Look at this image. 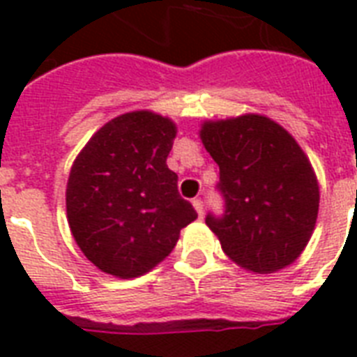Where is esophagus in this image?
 I'll return each instance as SVG.
<instances>
[{
	"instance_id": "34e87169",
	"label": "esophagus",
	"mask_w": 357,
	"mask_h": 357,
	"mask_svg": "<svg viewBox=\"0 0 357 357\" xmlns=\"http://www.w3.org/2000/svg\"><path fill=\"white\" fill-rule=\"evenodd\" d=\"M192 206H195L196 213H198L200 217H204V200H202V198H195V200H192Z\"/></svg>"
}]
</instances>
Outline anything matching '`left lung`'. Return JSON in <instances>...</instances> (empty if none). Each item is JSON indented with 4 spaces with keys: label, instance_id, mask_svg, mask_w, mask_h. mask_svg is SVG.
<instances>
[{
    "label": "left lung",
    "instance_id": "left-lung-1",
    "mask_svg": "<svg viewBox=\"0 0 357 357\" xmlns=\"http://www.w3.org/2000/svg\"><path fill=\"white\" fill-rule=\"evenodd\" d=\"M200 135L220 168L224 211L207 213L206 224L224 254L259 274L291 265L319 213L315 172L296 140L259 114L207 122Z\"/></svg>",
    "mask_w": 357,
    "mask_h": 357
}]
</instances>
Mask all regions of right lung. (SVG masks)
<instances>
[{"label": "right lung", "instance_id": "obj_1", "mask_svg": "<svg viewBox=\"0 0 357 357\" xmlns=\"http://www.w3.org/2000/svg\"><path fill=\"white\" fill-rule=\"evenodd\" d=\"M176 126L148 111L116 116L75 159L66 189L68 224L100 271L137 278L174 250L198 217L167 167Z\"/></svg>", "mask_w": 357, "mask_h": 357}]
</instances>
